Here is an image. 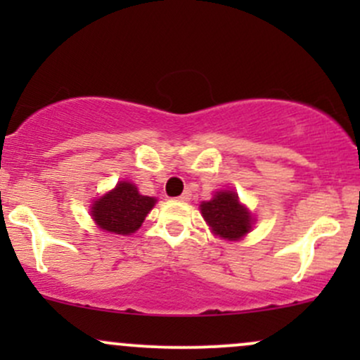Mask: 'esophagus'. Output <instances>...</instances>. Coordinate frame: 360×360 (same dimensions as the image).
<instances>
[{"mask_svg":"<svg viewBox=\"0 0 360 360\" xmlns=\"http://www.w3.org/2000/svg\"><path fill=\"white\" fill-rule=\"evenodd\" d=\"M177 200H179V201H189V200H191V193L184 191L179 198H177Z\"/></svg>","mask_w":360,"mask_h":360,"instance_id":"34e87169","label":"esophagus"}]
</instances>
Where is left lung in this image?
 I'll return each instance as SVG.
<instances>
[{"label": "left lung", "instance_id": "obj_1", "mask_svg": "<svg viewBox=\"0 0 360 360\" xmlns=\"http://www.w3.org/2000/svg\"><path fill=\"white\" fill-rule=\"evenodd\" d=\"M200 210L212 232L225 240H240L252 230L250 212L230 189L214 193L212 200L200 205Z\"/></svg>", "mask_w": 360, "mask_h": 360}]
</instances>
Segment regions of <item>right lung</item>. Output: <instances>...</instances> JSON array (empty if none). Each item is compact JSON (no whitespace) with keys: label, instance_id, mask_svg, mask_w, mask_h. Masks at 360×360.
<instances>
[{"label":"right lung","instance_id":"add662e5","mask_svg":"<svg viewBox=\"0 0 360 360\" xmlns=\"http://www.w3.org/2000/svg\"><path fill=\"white\" fill-rule=\"evenodd\" d=\"M155 201V198L140 194L134 183L120 181L115 189L93 201L91 217L105 232L131 235L142 226Z\"/></svg>","mask_w":360,"mask_h":360}]
</instances>
